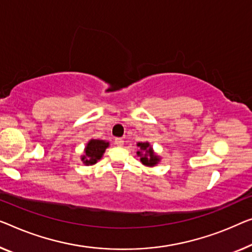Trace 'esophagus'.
<instances>
[{"mask_svg":"<svg viewBox=\"0 0 252 252\" xmlns=\"http://www.w3.org/2000/svg\"><path fill=\"white\" fill-rule=\"evenodd\" d=\"M115 144L121 147V146H123V144H125V140H123L122 138H116L115 139Z\"/></svg>","mask_w":252,"mask_h":252,"instance_id":"esophagus-1","label":"esophagus"}]
</instances>
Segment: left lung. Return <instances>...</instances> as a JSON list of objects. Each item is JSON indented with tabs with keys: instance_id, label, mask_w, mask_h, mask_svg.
Returning a JSON list of instances; mask_svg holds the SVG:
<instances>
[{
	"instance_id": "1",
	"label": "left lung",
	"mask_w": 252,
	"mask_h": 252,
	"mask_svg": "<svg viewBox=\"0 0 252 252\" xmlns=\"http://www.w3.org/2000/svg\"><path fill=\"white\" fill-rule=\"evenodd\" d=\"M137 146L140 150L137 152V155L140 156V162L146 166H155L159 162V157L155 155L149 142H138Z\"/></svg>"
}]
</instances>
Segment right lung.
I'll return each mask as SVG.
<instances>
[{
  "label": "right lung",
  "mask_w": 252,
  "mask_h": 252,
  "mask_svg": "<svg viewBox=\"0 0 252 252\" xmlns=\"http://www.w3.org/2000/svg\"><path fill=\"white\" fill-rule=\"evenodd\" d=\"M110 144L105 140L99 139H92L85 148V155H82L81 160L85 165H94L97 163V160L102 158L103 154L105 153Z\"/></svg>",
  "instance_id": "1"
}]
</instances>
